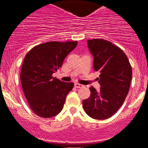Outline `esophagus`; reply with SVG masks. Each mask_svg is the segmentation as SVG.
Returning a JSON list of instances; mask_svg holds the SVG:
<instances>
[{
	"label": "esophagus",
	"mask_w": 148,
	"mask_h": 148,
	"mask_svg": "<svg viewBox=\"0 0 148 148\" xmlns=\"http://www.w3.org/2000/svg\"><path fill=\"white\" fill-rule=\"evenodd\" d=\"M74 86H75L76 88H81V87H82L83 85L80 84H79V83H75L74 84Z\"/></svg>",
	"instance_id": "esophagus-1"
}]
</instances>
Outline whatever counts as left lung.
I'll return each mask as SVG.
<instances>
[{"instance_id":"8db88e82","label":"left lung","mask_w":148,"mask_h":148,"mask_svg":"<svg viewBox=\"0 0 148 148\" xmlns=\"http://www.w3.org/2000/svg\"><path fill=\"white\" fill-rule=\"evenodd\" d=\"M94 57V69L99 71L100 90L91 86V95L83 101L85 112L93 119L110 118L123 104L130 86L132 67L123 51L112 43L94 38L87 41Z\"/></svg>"}]
</instances>
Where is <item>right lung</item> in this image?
Wrapping results in <instances>:
<instances>
[{
  "mask_svg": "<svg viewBox=\"0 0 148 148\" xmlns=\"http://www.w3.org/2000/svg\"><path fill=\"white\" fill-rule=\"evenodd\" d=\"M77 46V41H49L34 47L25 56L21 82L30 107L39 117H54L63 109L74 84L60 81L52 74Z\"/></svg>",
  "mask_w": 148,
  "mask_h": 148,
  "instance_id": "right-lung-1",
  "label": "right lung"
}]
</instances>
